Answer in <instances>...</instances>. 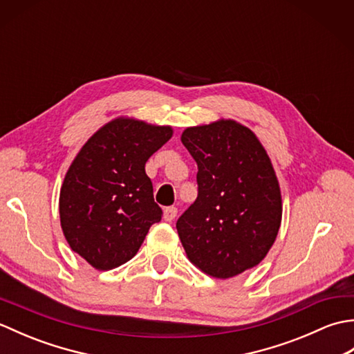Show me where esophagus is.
Here are the masks:
<instances>
[{
  "label": "esophagus",
  "mask_w": 354,
  "mask_h": 354,
  "mask_svg": "<svg viewBox=\"0 0 354 354\" xmlns=\"http://www.w3.org/2000/svg\"><path fill=\"white\" fill-rule=\"evenodd\" d=\"M176 214H178V208L176 207H165L164 208V221L171 222L176 217Z\"/></svg>",
  "instance_id": "obj_1"
}]
</instances>
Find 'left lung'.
I'll list each match as a JSON object with an SVG mask.
<instances>
[{
  "label": "left lung",
  "mask_w": 354,
  "mask_h": 354,
  "mask_svg": "<svg viewBox=\"0 0 354 354\" xmlns=\"http://www.w3.org/2000/svg\"><path fill=\"white\" fill-rule=\"evenodd\" d=\"M181 141L198 164V198L176 222L187 257L222 280L257 266L275 242L283 213L265 147L234 120L187 127Z\"/></svg>",
  "instance_id": "8db88e82"
}]
</instances>
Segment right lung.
<instances>
[{
    "mask_svg": "<svg viewBox=\"0 0 354 354\" xmlns=\"http://www.w3.org/2000/svg\"><path fill=\"white\" fill-rule=\"evenodd\" d=\"M173 135L170 126L120 117L100 127L66 171L59 214L70 248L99 270L122 266L161 221L146 161Z\"/></svg>",
    "mask_w": 354,
    "mask_h": 354,
    "instance_id": "1",
    "label": "right lung"
}]
</instances>
